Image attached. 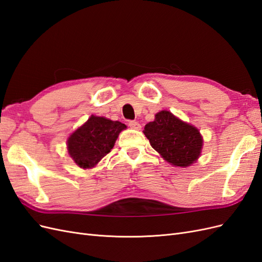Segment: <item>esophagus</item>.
I'll return each instance as SVG.
<instances>
[{"instance_id": "obj_1", "label": "esophagus", "mask_w": 262, "mask_h": 262, "mask_svg": "<svg viewBox=\"0 0 262 262\" xmlns=\"http://www.w3.org/2000/svg\"><path fill=\"white\" fill-rule=\"evenodd\" d=\"M129 126H130L131 129H134V130H140L141 129V124L138 121H136V120L129 121Z\"/></svg>"}]
</instances>
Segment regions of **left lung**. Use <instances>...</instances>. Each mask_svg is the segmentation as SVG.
Segmentation results:
<instances>
[{
	"mask_svg": "<svg viewBox=\"0 0 262 262\" xmlns=\"http://www.w3.org/2000/svg\"><path fill=\"white\" fill-rule=\"evenodd\" d=\"M143 132L156 152L177 167H188L201 154L203 140L199 130L167 110L157 113Z\"/></svg>",
	"mask_w": 262,
	"mask_h": 262,
	"instance_id": "1",
	"label": "left lung"
}]
</instances>
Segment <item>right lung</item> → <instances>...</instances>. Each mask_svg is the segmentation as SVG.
Listing matches in <instances>:
<instances>
[{
    "label": "right lung",
    "instance_id": "add662e5",
    "mask_svg": "<svg viewBox=\"0 0 262 262\" xmlns=\"http://www.w3.org/2000/svg\"><path fill=\"white\" fill-rule=\"evenodd\" d=\"M125 128L120 121L93 115L69 137L68 152L81 168H93L112 150L119 133Z\"/></svg>",
    "mask_w": 262,
    "mask_h": 262
}]
</instances>
